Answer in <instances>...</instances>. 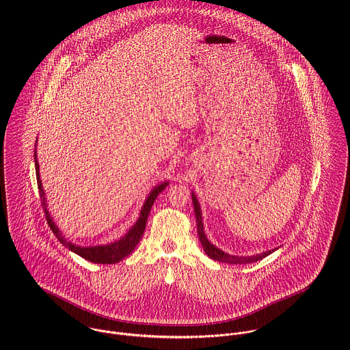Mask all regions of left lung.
<instances>
[{"instance_id":"left-lung-1","label":"left lung","mask_w":350,"mask_h":350,"mask_svg":"<svg viewBox=\"0 0 350 350\" xmlns=\"http://www.w3.org/2000/svg\"><path fill=\"white\" fill-rule=\"evenodd\" d=\"M193 203H194V211H196V218H197V226H198V236H200V244L203 247L204 253L211 257L213 260L215 261H219V262H228V264H250V262H254V261H258L264 257H267L268 254H271L272 252L275 250H268V252H262L260 254H256V256H248V257H240V256H232V254H228L225 252H222L218 248H215L204 236V232H203V222H202V211H200V204H198V200L197 197L193 194Z\"/></svg>"}]
</instances>
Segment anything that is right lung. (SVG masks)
Segmentation results:
<instances>
[{"instance_id":"obj_1","label":"right lung","mask_w":350,"mask_h":350,"mask_svg":"<svg viewBox=\"0 0 350 350\" xmlns=\"http://www.w3.org/2000/svg\"><path fill=\"white\" fill-rule=\"evenodd\" d=\"M35 167H36V179H38V189H39V196L43 202V206H46V198H44V191H43V186L40 182V176H39V164L36 160V153H35ZM167 183H161L157 187H154L150 191L148 198L146 200L143 208H142V214L140 218L137 219V222L132 226V229L118 241L111 243L109 245H102V247H90V248H83V247H78L71 244L70 241H67L64 237H62L59 229L55 226V224L51 219L50 214L47 211V208L44 207V213L49 221V226L52 229L53 234L57 237V240L68 250L75 252L77 254H79L81 257L92 261V262H98V264H114L118 262L120 260H122L124 257H126L128 254L132 253V250L136 248V245L139 244V241L142 240L144 230H146V225H147V219L150 215V207L153 204L154 200L157 198V196L165 189Z\"/></svg>"}]
</instances>
